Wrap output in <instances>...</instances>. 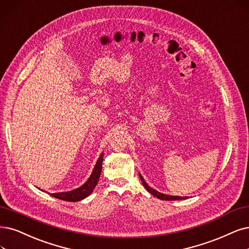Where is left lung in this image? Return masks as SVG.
Segmentation results:
<instances>
[{"mask_svg": "<svg viewBox=\"0 0 249 249\" xmlns=\"http://www.w3.org/2000/svg\"><path fill=\"white\" fill-rule=\"evenodd\" d=\"M140 178H141V179H142V182L143 187L146 189V191H148L149 193H151V194H152L153 196L157 197V198H159V199H161V200L170 201V200H182V199H188V197H178V196H170V195L162 194V193H160V192H158V191L154 190L153 188H151V187L148 185V183H146V182L144 181L143 178L141 176V174H140Z\"/></svg>", "mask_w": 249, "mask_h": 249, "instance_id": "left-lung-1", "label": "left lung"}]
</instances>
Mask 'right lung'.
Wrapping results in <instances>:
<instances>
[{"instance_id":"add662e5","label":"right lung","mask_w":249,"mask_h":249,"mask_svg":"<svg viewBox=\"0 0 249 249\" xmlns=\"http://www.w3.org/2000/svg\"><path fill=\"white\" fill-rule=\"evenodd\" d=\"M103 161H104V153H101L96 164H95L93 171H92L90 178H88V180L84 183V185H82L80 188L70 191V192L54 193V194H51V196L54 198L61 199L64 201H71V202L80 201V200H83L86 197H88L97 185V181L100 177L101 167H103Z\"/></svg>"}]
</instances>
